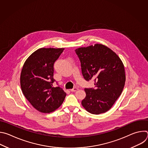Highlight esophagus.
Here are the masks:
<instances>
[{
    "mask_svg": "<svg viewBox=\"0 0 148 148\" xmlns=\"http://www.w3.org/2000/svg\"><path fill=\"white\" fill-rule=\"evenodd\" d=\"M70 90V91H71V92H75V91L78 90V88L75 87V88H73V89H71V90Z\"/></svg>",
    "mask_w": 148,
    "mask_h": 148,
    "instance_id": "1",
    "label": "esophagus"
}]
</instances>
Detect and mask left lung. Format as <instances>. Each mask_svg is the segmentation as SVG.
Instances as JSON below:
<instances>
[{
	"mask_svg": "<svg viewBox=\"0 0 148 148\" xmlns=\"http://www.w3.org/2000/svg\"><path fill=\"white\" fill-rule=\"evenodd\" d=\"M81 61L82 74L87 81L95 79V88H85L82 107L98 115L110 110L121 95L126 76L123 62L111 49L101 44L75 50Z\"/></svg>",
	"mask_w": 148,
	"mask_h": 148,
	"instance_id": "1",
	"label": "left lung"
}]
</instances>
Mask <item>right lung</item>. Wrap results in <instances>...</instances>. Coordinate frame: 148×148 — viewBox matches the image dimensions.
<instances>
[{
  "mask_svg": "<svg viewBox=\"0 0 148 148\" xmlns=\"http://www.w3.org/2000/svg\"><path fill=\"white\" fill-rule=\"evenodd\" d=\"M64 48H41L25 61L20 77L22 92L32 106L41 113L58 108L66 93L60 87H52L54 64Z\"/></svg>",
  "mask_w": 148,
  "mask_h": 148,
  "instance_id": "right-lung-1",
  "label": "right lung"
}]
</instances>
